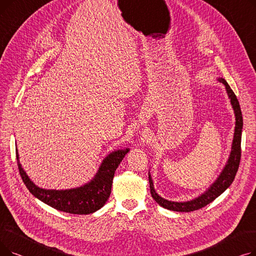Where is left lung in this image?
Wrapping results in <instances>:
<instances>
[{"label": "left lung", "mask_w": 256, "mask_h": 256, "mask_svg": "<svg viewBox=\"0 0 256 256\" xmlns=\"http://www.w3.org/2000/svg\"><path fill=\"white\" fill-rule=\"evenodd\" d=\"M218 80L223 83L226 88L228 98L230 100L232 106L234 111V116H236L234 136L232 140V152H230V158H228L227 163L224 169L222 170V172L220 173L219 178L216 180V182H214L204 194H201L200 196H198L193 200L186 201V202H174V201H169L167 199L160 197L156 192L150 173H148L150 188V193L152 198L156 201L158 204L167 210H174V212H193L199 208H202L208 204H210L212 201H214L218 196H220L227 189V188L232 184L236 178V174L238 172L240 160V140H242V128H243V116H242V111H240L238 100L234 92L232 90L230 86L228 85L226 80L222 78H219Z\"/></svg>", "instance_id": "obj_1"}]
</instances>
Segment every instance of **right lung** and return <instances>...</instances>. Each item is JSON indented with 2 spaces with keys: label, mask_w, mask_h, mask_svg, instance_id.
<instances>
[{
  "label": "right lung",
  "mask_w": 256,
  "mask_h": 256,
  "mask_svg": "<svg viewBox=\"0 0 256 256\" xmlns=\"http://www.w3.org/2000/svg\"><path fill=\"white\" fill-rule=\"evenodd\" d=\"M128 152L130 148H126L111 152L104 158L92 180L70 190H46L37 186L22 168L18 150L16 158L22 180L32 195L58 210L74 214H87L102 208L109 199L115 171Z\"/></svg>",
  "instance_id": "right-lung-1"
}]
</instances>
